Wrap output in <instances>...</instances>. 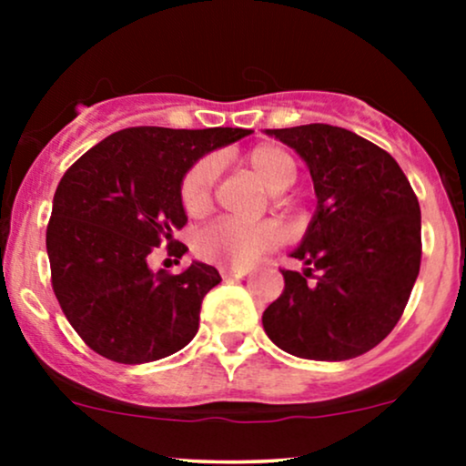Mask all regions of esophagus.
<instances>
[{
	"instance_id": "34e87169",
	"label": "esophagus",
	"mask_w": 466,
	"mask_h": 466,
	"mask_svg": "<svg viewBox=\"0 0 466 466\" xmlns=\"http://www.w3.org/2000/svg\"><path fill=\"white\" fill-rule=\"evenodd\" d=\"M248 276V269H229V267H221V278L223 280H234V278Z\"/></svg>"
}]
</instances>
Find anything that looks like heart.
<instances>
[{
    "label": "heart",
    "mask_w": 466,
    "mask_h": 466,
    "mask_svg": "<svg viewBox=\"0 0 466 466\" xmlns=\"http://www.w3.org/2000/svg\"><path fill=\"white\" fill-rule=\"evenodd\" d=\"M245 164L256 179L269 192H285L298 177L296 159L276 144H258L245 155ZM218 177L217 157H201L186 170L179 186V199L190 217H201L210 210ZM282 240L280 228L274 223H240L218 218L201 228L192 238V248L201 260L218 267L238 269L254 263L260 254L278 248Z\"/></svg>",
    "instance_id": "heart-1"
}]
</instances>
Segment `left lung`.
<instances>
[{
	"instance_id": "left-lung-1",
	"label": "left lung",
	"mask_w": 466,
	"mask_h": 466,
	"mask_svg": "<svg viewBox=\"0 0 466 466\" xmlns=\"http://www.w3.org/2000/svg\"><path fill=\"white\" fill-rule=\"evenodd\" d=\"M307 162L318 197L311 226L280 269L285 289L263 313L289 355L344 361L392 333L420 269V206L397 159L349 129H267ZM309 277H315L313 283Z\"/></svg>"
}]
</instances>
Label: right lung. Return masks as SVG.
Instances as JSON below:
<instances>
[{"instance_id": "right-lung-1", "label": "right lung", "mask_w": 466, "mask_h": 466, "mask_svg": "<svg viewBox=\"0 0 466 466\" xmlns=\"http://www.w3.org/2000/svg\"><path fill=\"white\" fill-rule=\"evenodd\" d=\"M248 129L131 127L111 133L63 175L52 201L46 248L52 289L67 322L94 352L147 363L184 349L199 329L201 302L221 276L192 263L181 274L148 269L147 256L186 226L179 186L206 153Z\"/></svg>"}]
</instances>
